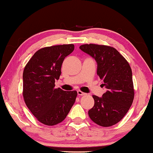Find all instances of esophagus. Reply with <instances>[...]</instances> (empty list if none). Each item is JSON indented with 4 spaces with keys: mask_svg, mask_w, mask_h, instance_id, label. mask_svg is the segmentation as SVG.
I'll use <instances>...</instances> for the list:
<instances>
[{
    "mask_svg": "<svg viewBox=\"0 0 153 153\" xmlns=\"http://www.w3.org/2000/svg\"><path fill=\"white\" fill-rule=\"evenodd\" d=\"M78 96H85V95H86V94H85V93L82 92L81 91H78Z\"/></svg>",
    "mask_w": 153,
    "mask_h": 153,
    "instance_id": "obj_1",
    "label": "esophagus"
}]
</instances>
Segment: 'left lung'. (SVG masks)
<instances>
[{"label": "left lung", "mask_w": 153, "mask_h": 153, "mask_svg": "<svg viewBox=\"0 0 153 153\" xmlns=\"http://www.w3.org/2000/svg\"><path fill=\"white\" fill-rule=\"evenodd\" d=\"M80 49L96 61L97 75L107 89L102 97L93 96L94 106L88 111L89 117L101 127L114 125L126 115L134 100L130 65L114 47L87 44Z\"/></svg>", "instance_id": "1"}]
</instances>
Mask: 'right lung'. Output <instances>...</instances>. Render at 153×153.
<instances>
[{
	"label": "right lung",
	"mask_w": 153,
	"mask_h": 153,
	"mask_svg": "<svg viewBox=\"0 0 153 153\" xmlns=\"http://www.w3.org/2000/svg\"><path fill=\"white\" fill-rule=\"evenodd\" d=\"M74 45L44 47L35 52L23 73V96L26 106L42 124L53 126L66 118L74 104L77 91L55 88L63 60Z\"/></svg>",
	"instance_id": "obj_1"
}]
</instances>
